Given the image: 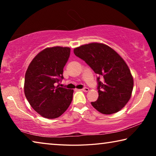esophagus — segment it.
<instances>
[{"label":"esophagus","instance_id":"obj_1","mask_svg":"<svg viewBox=\"0 0 156 156\" xmlns=\"http://www.w3.org/2000/svg\"><path fill=\"white\" fill-rule=\"evenodd\" d=\"M82 90H83V91H84V92H87L89 89V88H87V87H84V88H83L82 89Z\"/></svg>","mask_w":156,"mask_h":156}]
</instances>
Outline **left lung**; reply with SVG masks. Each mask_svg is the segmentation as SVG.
<instances>
[{
	"label": "left lung",
	"mask_w": 156,
	"mask_h": 156,
	"mask_svg": "<svg viewBox=\"0 0 156 156\" xmlns=\"http://www.w3.org/2000/svg\"><path fill=\"white\" fill-rule=\"evenodd\" d=\"M97 74L98 98L91 103L103 114L121 110L130 99L133 79L130 70L117 52L106 44L93 43L73 50Z\"/></svg>",
	"instance_id": "obj_1"
}]
</instances>
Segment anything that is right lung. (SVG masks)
Masks as SVG:
<instances>
[{
	"instance_id": "right-lung-1",
	"label": "right lung",
	"mask_w": 156,
	"mask_h": 156,
	"mask_svg": "<svg viewBox=\"0 0 156 156\" xmlns=\"http://www.w3.org/2000/svg\"><path fill=\"white\" fill-rule=\"evenodd\" d=\"M69 55V47L44 49L34 58L26 72L25 97L31 107L44 118L59 117L72 101L73 90L56 86L64 78L63 68Z\"/></svg>"
}]
</instances>
